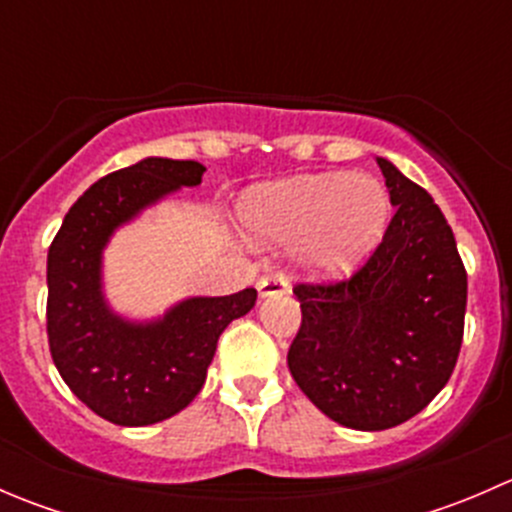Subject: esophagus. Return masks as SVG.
<instances>
[{
  "instance_id": "obj_1",
  "label": "esophagus",
  "mask_w": 512,
  "mask_h": 512,
  "mask_svg": "<svg viewBox=\"0 0 512 512\" xmlns=\"http://www.w3.org/2000/svg\"><path fill=\"white\" fill-rule=\"evenodd\" d=\"M257 292H260V297H275V294H287L289 285L285 277L267 275L257 282Z\"/></svg>"
}]
</instances>
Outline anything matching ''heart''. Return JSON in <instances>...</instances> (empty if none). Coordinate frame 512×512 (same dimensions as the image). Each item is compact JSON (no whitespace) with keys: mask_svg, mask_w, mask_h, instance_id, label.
<instances>
[{"mask_svg":"<svg viewBox=\"0 0 512 512\" xmlns=\"http://www.w3.org/2000/svg\"><path fill=\"white\" fill-rule=\"evenodd\" d=\"M237 218L252 240H294V265L312 277L334 280L379 245L391 203L371 175L322 173L257 185L240 200Z\"/></svg>","mask_w":512,"mask_h":512,"instance_id":"heart-1","label":"heart"}]
</instances>
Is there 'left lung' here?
I'll list each match as a JSON object with an SVG mask.
<instances>
[{"instance_id":"8db88e82","label":"left lung","mask_w":512,"mask_h":512,"mask_svg":"<svg viewBox=\"0 0 512 512\" xmlns=\"http://www.w3.org/2000/svg\"><path fill=\"white\" fill-rule=\"evenodd\" d=\"M376 160L396 215L352 277L294 287L302 324L287 352L307 399L356 431L409 421L448 384L468 297L441 208L396 165Z\"/></svg>"}]
</instances>
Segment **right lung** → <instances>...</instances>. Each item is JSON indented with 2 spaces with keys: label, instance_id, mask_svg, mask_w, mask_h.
Listing matches in <instances>:
<instances>
[{
  "label": "right lung",
  "instance_id": "obj_1",
  "mask_svg": "<svg viewBox=\"0 0 512 512\" xmlns=\"http://www.w3.org/2000/svg\"><path fill=\"white\" fill-rule=\"evenodd\" d=\"M195 160L146 158L96 180L66 213L46 257V334L61 379L94 414L148 426L183 411L203 389L220 334L255 307L252 287L190 297L158 322H126L101 292V252L118 225L183 185H200Z\"/></svg>",
  "mask_w": 512,
  "mask_h": 512
}]
</instances>
